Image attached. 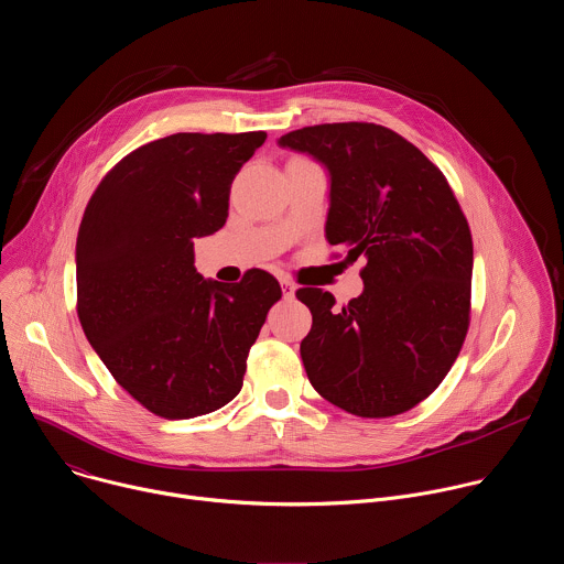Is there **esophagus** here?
<instances>
[{
    "label": "esophagus",
    "mask_w": 564,
    "mask_h": 564,
    "mask_svg": "<svg viewBox=\"0 0 564 564\" xmlns=\"http://www.w3.org/2000/svg\"><path fill=\"white\" fill-rule=\"evenodd\" d=\"M281 290H283V299H292L294 296V283L292 281H288V279H283L281 281Z\"/></svg>",
    "instance_id": "34e87169"
}]
</instances>
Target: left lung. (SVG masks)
Returning a JSON list of instances; mask_svg holds the SVG:
<instances>
[{
  "mask_svg": "<svg viewBox=\"0 0 564 564\" xmlns=\"http://www.w3.org/2000/svg\"><path fill=\"white\" fill-rule=\"evenodd\" d=\"M330 174L326 238L366 259L344 307L321 288L301 359L314 390L359 417L415 409L448 375L470 321L473 238L444 174L406 138L372 122L314 124L279 138Z\"/></svg>",
  "mask_w": 564,
  "mask_h": 564,
  "instance_id": "8db88e82",
  "label": "left lung"
}]
</instances>
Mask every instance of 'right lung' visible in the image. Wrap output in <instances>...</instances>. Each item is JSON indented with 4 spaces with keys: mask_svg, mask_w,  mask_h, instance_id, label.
<instances>
[{
    "mask_svg": "<svg viewBox=\"0 0 564 564\" xmlns=\"http://www.w3.org/2000/svg\"><path fill=\"white\" fill-rule=\"evenodd\" d=\"M265 131L174 133L124 155L94 192L75 246L77 316L113 379L158 417L189 420L240 392L279 281H205L194 238L227 220L231 181Z\"/></svg>",
    "mask_w": 564,
    "mask_h": 564,
    "instance_id": "obj_1",
    "label": "right lung"
}]
</instances>
